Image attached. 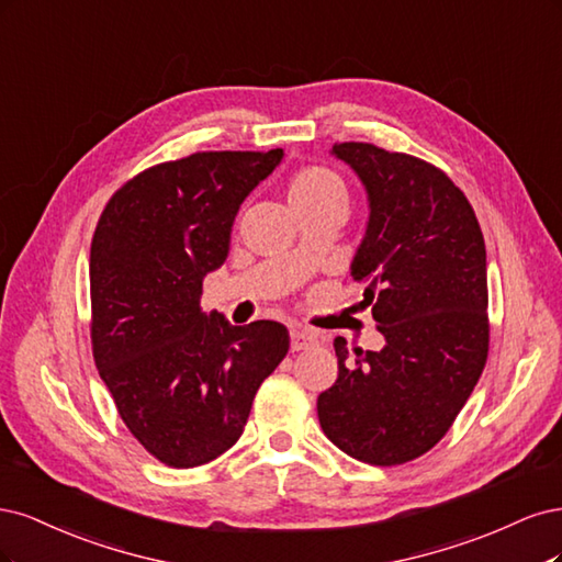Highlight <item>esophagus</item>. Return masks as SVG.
I'll return each mask as SVG.
<instances>
[{"mask_svg":"<svg viewBox=\"0 0 562 562\" xmlns=\"http://www.w3.org/2000/svg\"><path fill=\"white\" fill-rule=\"evenodd\" d=\"M315 342H317V336H315V334H311L307 329H301V327H294V329H292V350H294V352L313 348Z\"/></svg>","mask_w":562,"mask_h":562,"instance_id":"1","label":"esophagus"}]
</instances>
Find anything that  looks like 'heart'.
Segmentation results:
<instances>
[{"instance_id":"heart-1","label":"heart","mask_w":562,"mask_h":562,"mask_svg":"<svg viewBox=\"0 0 562 562\" xmlns=\"http://www.w3.org/2000/svg\"><path fill=\"white\" fill-rule=\"evenodd\" d=\"M286 195H289V203H292V207L296 210V207H311V205H322L331 201L346 203L348 189H346V182L340 179V175L334 172L331 168L307 166L292 177Z\"/></svg>"}]
</instances>
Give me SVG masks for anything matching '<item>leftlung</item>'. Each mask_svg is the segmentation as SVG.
<instances>
[{
    "instance_id": "left-lung-1",
    "label": "left lung",
    "mask_w": 562,
    "mask_h": 562,
    "mask_svg": "<svg viewBox=\"0 0 562 562\" xmlns=\"http://www.w3.org/2000/svg\"><path fill=\"white\" fill-rule=\"evenodd\" d=\"M367 189L369 222L350 273L367 284L385 346L334 340L336 383L317 396L319 425L350 458L392 467L437 446L487 359V270L476 214L429 162L364 142L334 144Z\"/></svg>"
}]
</instances>
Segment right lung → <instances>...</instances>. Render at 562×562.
I'll list each match as a JSON object with an SVG mask.
<instances>
[{"label": "right lung", "mask_w": 562, "mask_h": 562, "mask_svg": "<svg viewBox=\"0 0 562 562\" xmlns=\"http://www.w3.org/2000/svg\"><path fill=\"white\" fill-rule=\"evenodd\" d=\"M284 151H201L160 162L106 203L90 243V340L119 415L156 460L189 469L226 452L289 350L284 324L203 313L245 198Z\"/></svg>", "instance_id": "1"}]
</instances>
